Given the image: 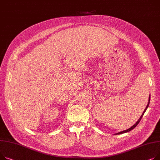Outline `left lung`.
Here are the masks:
<instances>
[{
  "label": "left lung",
  "instance_id": "obj_1",
  "mask_svg": "<svg viewBox=\"0 0 160 160\" xmlns=\"http://www.w3.org/2000/svg\"><path fill=\"white\" fill-rule=\"evenodd\" d=\"M150 98H151V96H149V99H148V103H147V105L146 106V108H145V110H144V111L143 112V113H142V116H140V118H139V120H138L137 121V122H136L134 125H132V126L131 127V128L128 129L127 130H125V131H122V132H118V133H116V134H123V133H125V132H129V131H131V130H132L133 129H134V128H135V127L138 125V124L140 123V120H142V117H143V116L144 113L145 112V111H146L147 109L148 108V105H149V103H150Z\"/></svg>",
  "mask_w": 160,
  "mask_h": 160
}]
</instances>
